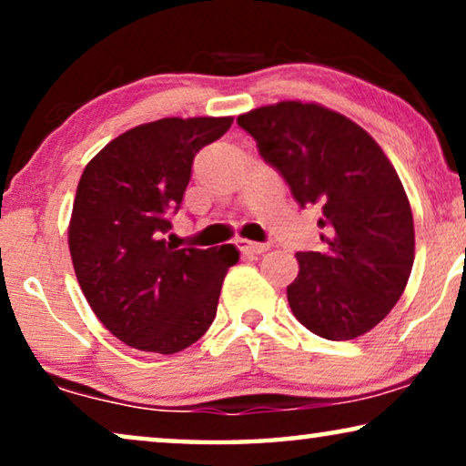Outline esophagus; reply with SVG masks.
Masks as SVG:
<instances>
[{
	"instance_id": "esophagus-1",
	"label": "esophagus",
	"mask_w": 466,
	"mask_h": 466,
	"mask_svg": "<svg viewBox=\"0 0 466 466\" xmlns=\"http://www.w3.org/2000/svg\"><path fill=\"white\" fill-rule=\"evenodd\" d=\"M235 246H238L239 252L244 254H263L269 250V246L267 244H258V241H250V239H238L235 241Z\"/></svg>"
}]
</instances>
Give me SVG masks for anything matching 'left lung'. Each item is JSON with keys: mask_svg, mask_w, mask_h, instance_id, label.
Masks as SVG:
<instances>
[{"mask_svg": "<svg viewBox=\"0 0 466 466\" xmlns=\"http://www.w3.org/2000/svg\"><path fill=\"white\" fill-rule=\"evenodd\" d=\"M260 157L301 208L322 212V252H297L286 295L292 314L324 339L360 337L384 320L413 267V216L380 144L320 104L279 101L238 116Z\"/></svg>", "mask_w": 466, "mask_h": 466, "instance_id": "1", "label": "left lung"}]
</instances>
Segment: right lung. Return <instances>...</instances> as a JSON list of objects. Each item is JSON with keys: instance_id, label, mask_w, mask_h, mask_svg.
Returning <instances> with one entry per match:
<instances>
[{"instance_id": "add662e5", "label": "right lung", "mask_w": 466, "mask_h": 466, "mask_svg": "<svg viewBox=\"0 0 466 466\" xmlns=\"http://www.w3.org/2000/svg\"><path fill=\"white\" fill-rule=\"evenodd\" d=\"M231 116L161 118L125 131L82 171L69 220L76 278L101 324L142 352L176 354L214 322L235 246L167 244L193 158Z\"/></svg>"}]
</instances>
